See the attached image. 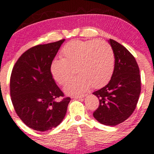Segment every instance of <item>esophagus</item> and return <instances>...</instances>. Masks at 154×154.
I'll return each mask as SVG.
<instances>
[{
	"label": "esophagus",
	"mask_w": 154,
	"mask_h": 154,
	"mask_svg": "<svg viewBox=\"0 0 154 154\" xmlns=\"http://www.w3.org/2000/svg\"><path fill=\"white\" fill-rule=\"evenodd\" d=\"M84 97V95H75V96H72V98H74V99H79V98H82Z\"/></svg>",
	"instance_id": "esophagus-1"
}]
</instances>
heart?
Segmentation results:
<instances>
[{
  "mask_svg": "<svg viewBox=\"0 0 154 154\" xmlns=\"http://www.w3.org/2000/svg\"><path fill=\"white\" fill-rule=\"evenodd\" d=\"M62 58L51 61L50 72L56 82L63 85L78 74L63 88L68 95H79L90 88H100L109 82L114 70L115 56L109 43L98 40H75L66 43L61 50Z\"/></svg>",
  "mask_w": 154,
  "mask_h": 154,
  "instance_id": "heart-1",
  "label": "heart"
}]
</instances>
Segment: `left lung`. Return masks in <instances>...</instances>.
Returning a JSON list of instances; mask_svg holds the SVG:
<instances>
[{
	"instance_id": "obj_1",
	"label": "left lung",
	"mask_w": 154,
	"mask_h": 154,
	"mask_svg": "<svg viewBox=\"0 0 154 154\" xmlns=\"http://www.w3.org/2000/svg\"><path fill=\"white\" fill-rule=\"evenodd\" d=\"M115 56L112 77L105 87L93 93L99 99L93 113L103 125L115 126L125 121L135 111L140 93L138 65L130 51L114 40H108Z\"/></svg>"
}]
</instances>
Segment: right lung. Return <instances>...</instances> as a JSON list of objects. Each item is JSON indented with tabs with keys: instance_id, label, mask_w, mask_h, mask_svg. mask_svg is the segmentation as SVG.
I'll return each mask as SVG.
<instances>
[{
	"instance_id": "right-lung-1",
	"label": "right lung",
	"mask_w": 154,
	"mask_h": 154,
	"mask_svg": "<svg viewBox=\"0 0 154 154\" xmlns=\"http://www.w3.org/2000/svg\"><path fill=\"white\" fill-rule=\"evenodd\" d=\"M64 39L31 48L17 60L10 79V94L16 113L37 131L56 128L66 115L71 98L63 96L51 76V61Z\"/></svg>"
}]
</instances>
